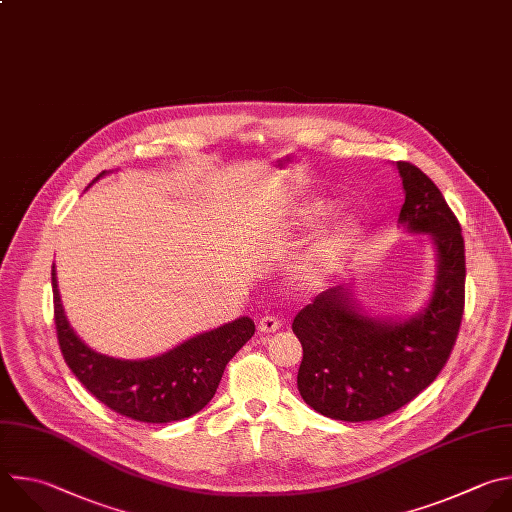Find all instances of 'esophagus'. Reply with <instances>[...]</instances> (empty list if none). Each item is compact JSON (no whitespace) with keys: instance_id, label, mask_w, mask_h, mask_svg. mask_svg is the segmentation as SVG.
I'll return each mask as SVG.
<instances>
[{"instance_id":"obj_1","label":"esophagus","mask_w":512,"mask_h":512,"mask_svg":"<svg viewBox=\"0 0 512 512\" xmlns=\"http://www.w3.org/2000/svg\"><path fill=\"white\" fill-rule=\"evenodd\" d=\"M281 327V321L275 317V315H263L259 319V331L261 333H273Z\"/></svg>"}]
</instances>
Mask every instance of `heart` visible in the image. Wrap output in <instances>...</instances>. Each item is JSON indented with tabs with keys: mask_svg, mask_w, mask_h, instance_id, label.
Instances as JSON below:
<instances>
[{
	"mask_svg": "<svg viewBox=\"0 0 512 512\" xmlns=\"http://www.w3.org/2000/svg\"><path fill=\"white\" fill-rule=\"evenodd\" d=\"M327 205L323 201H313L299 209V223H313L321 215L327 213ZM362 235V225L354 217H342L319 231L313 243L307 247L303 257L297 263V273L309 281H323L329 277L346 257L354 251L358 239Z\"/></svg>",
	"mask_w": 512,
	"mask_h": 512,
	"instance_id": "heart-1",
	"label": "heart"
}]
</instances>
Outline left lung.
<instances>
[{
    "instance_id": "8db88e82",
    "label": "left lung",
    "mask_w": 512,
    "mask_h": 512,
    "mask_svg": "<svg viewBox=\"0 0 512 512\" xmlns=\"http://www.w3.org/2000/svg\"><path fill=\"white\" fill-rule=\"evenodd\" d=\"M406 201L400 223L432 237L438 253L434 293L404 321L364 315L346 285L321 291L293 319L303 360L297 388L315 412L368 422L410 404L446 366L464 313V239L440 189L412 162H396Z\"/></svg>"
}]
</instances>
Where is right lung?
Instances as JSON below:
<instances>
[{
    "label": "right lung",
    "mask_w": 512,
    "mask_h": 512,
    "mask_svg": "<svg viewBox=\"0 0 512 512\" xmlns=\"http://www.w3.org/2000/svg\"><path fill=\"white\" fill-rule=\"evenodd\" d=\"M102 173L92 181L96 183ZM54 321L64 362L110 410L136 422L166 424L201 412L215 396L231 358L249 342L255 323L239 317L150 360H116L90 350L70 327L52 267Z\"/></svg>",
    "instance_id": "obj_1"
}]
</instances>
